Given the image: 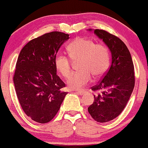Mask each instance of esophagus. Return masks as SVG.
<instances>
[{
  "label": "esophagus",
  "instance_id": "esophagus-1",
  "mask_svg": "<svg viewBox=\"0 0 148 148\" xmlns=\"http://www.w3.org/2000/svg\"><path fill=\"white\" fill-rule=\"evenodd\" d=\"M77 92L79 94L83 95V94H84L85 93H86V91H84V90H78Z\"/></svg>",
  "mask_w": 148,
  "mask_h": 148
}]
</instances>
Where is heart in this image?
<instances>
[{
    "label": "heart",
    "instance_id": "obj_1",
    "mask_svg": "<svg viewBox=\"0 0 148 148\" xmlns=\"http://www.w3.org/2000/svg\"><path fill=\"white\" fill-rule=\"evenodd\" d=\"M66 50L73 61L79 60L78 68L80 70L73 74L67 81L70 88H82L90 82L92 76L95 79L100 77L108 69L110 54L104 44L79 37L69 44ZM70 60L62 54L57 55L54 59L56 70L64 78H68L72 71L73 62Z\"/></svg>",
    "mask_w": 148,
    "mask_h": 148
}]
</instances>
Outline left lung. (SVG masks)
Here are the masks:
<instances>
[{
    "label": "left lung",
    "instance_id": "8db88e82",
    "mask_svg": "<svg viewBox=\"0 0 148 148\" xmlns=\"http://www.w3.org/2000/svg\"><path fill=\"white\" fill-rule=\"evenodd\" d=\"M94 33L108 46L112 61L102 79L91 88L97 94L88 112L97 122L106 123L116 118L126 106L135 86L134 65L120 38L103 29H94Z\"/></svg>",
    "mask_w": 148,
    "mask_h": 148
}]
</instances>
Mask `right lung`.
<instances>
[{"mask_svg": "<svg viewBox=\"0 0 148 148\" xmlns=\"http://www.w3.org/2000/svg\"><path fill=\"white\" fill-rule=\"evenodd\" d=\"M69 34L52 32L30 40L18 56L13 82L17 97L27 116L39 123L50 122L67 92L56 75L54 59Z\"/></svg>", "mask_w": 148, "mask_h": 148, "instance_id": "right-lung-1", "label": "right lung"}]
</instances>
